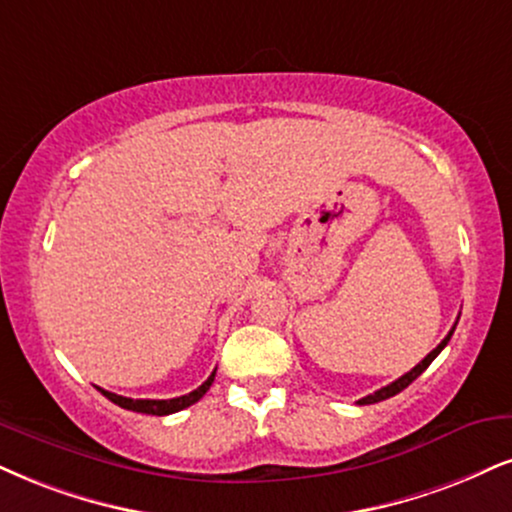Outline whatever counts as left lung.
I'll use <instances>...</instances> for the list:
<instances>
[{"instance_id": "obj_1", "label": "left lung", "mask_w": 512, "mask_h": 512, "mask_svg": "<svg viewBox=\"0 0 512 512\" xmlns=\"http://www.w3.org/2000/svg\"><path fill=\"white\" fill-rule=\"evenodd\" d=\"M456 325H458V323H456ZM456 325H453V327H451V332H449V334H446V337H444V339H441V344L437 346V349H434V351H430V353H427V356H425V358H422V361H420L418 365H415V368H413V370H410V372H406V375H401V377H399V380H396V382H391V384H387V387L377 389V391H375V394H370V396H363V399H361V401H358V403H361V406H368V403H377V401H384V399H389V396H396V394H399V391H403V389H406V387H408V384H410V382H413V380H418V377L422 375V372H425L427 368H430V363L434 361V358H437V356H439V353H441V351H444V346H446V344H449V339H451V334H453V330H456Z\"/></svg>"}]
</instances>
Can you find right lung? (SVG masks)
Returning a JSON list of instances; mask_svg holds the SVG:
<instances>
[{
    "label": "right lung",
    "mask_w": 512,
    "mask_h": 512,
    "mask_svg": "<svg viewBox=\"0 0 512 512\" xmlns=\"http://www.w3.org/2000/svg\"><path fill=\"white\" fill-rule=\"evenodd\" d=\"M213 380H216V370L211 372V377L197 387L194 391H189L185 396H178V399H128V396H118V394H111V391L106 389H99L106 399L116 403V406H121L125 410H135V413H147V415H170V413H178V410L192 406V403H197L201 396L206 394L208 389H211Z\"/></svg>",
    "instance_id": "obj_1"
}]
</instances>
